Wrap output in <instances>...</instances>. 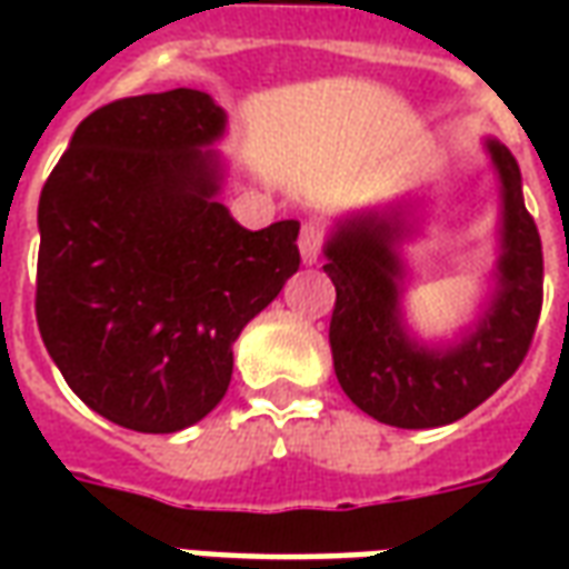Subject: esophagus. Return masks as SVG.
<instances>
[{
  "label": "esophagus",
  "mask_w": 569,
  "mask_h": 569,
  "mask_svg": "<svg viewBox=\"0 0 569 569\" xmlns=\"http://www.w3.org/2000/svg\"><path fill=\"white\" fill-rule=\"evenodd\" d=\"M326 247V228L320 222H305L301 234H298V249H301V259L305 264H317Z\"/></svg>",
  "instance_id": "obj_1"
}]
</instances>
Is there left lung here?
<instances>
[{"label":"left lung","mask_w":569,"mask_h":569,"mask_svg":"<svg viewBox=\"0 0 569 569\" xmlns=\"http://www.w3.org/2000/svg\"><path fill=\"white\" fill-rule=\"evenodd\" d=\"M500 173V289L460 345H415L399 317L402 261L396 243L408 234L402 212H362L338 224L326 243L322 271L335 283L329 322L335 375L347 399L369 418L399 429L453 423L500 390L525 362L542 310V243L521 198L512 151L488 140ZM569 264V259H567Z\"/></svg>","instance_id":"1"}]
</instances>
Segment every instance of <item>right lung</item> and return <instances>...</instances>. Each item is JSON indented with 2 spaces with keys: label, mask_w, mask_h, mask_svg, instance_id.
<instances>
[{
  "label": "right lung",
  "mask_w": 569,
  "mask_h": 569,
  "mask_svg": "<svg viewBox=\"0 0 569 569\" xmlns=\"http://www.w3.org/2000/svg\"><path fill=\"white\" fill-rule=\"evenodd\" d=\"M224 133L210 93L100 106L39 198L36 320L72 393L137 432L222 402L231 345L298 271V222L247 231L216 200Z\"/></svg>",
  "instance_id": "right-lung-1"
}]
</instances>
